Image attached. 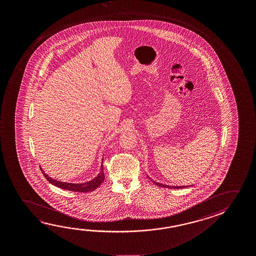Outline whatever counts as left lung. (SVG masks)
Wrapping results in <instances>:
<instances>
[{
	"label": "left lung",
	"instance_id": "1",
	"mask_svg": "<svg viewBox=\"0 0 256 256\" xmlns=\"http://www.w3.org/2000/svg\"><path fill=\"white\" fill-rule=\"evenodd\" d=\"M151 180V178H150ZM154 183H155V184H157V186H160V188H188V186H168V184H160V183H158V182H155V181H154Z\"/></svg>",
	"mask_w": 256,
	"mask_h": 256
}]
</instances>
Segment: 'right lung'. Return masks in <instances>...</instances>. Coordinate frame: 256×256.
Segmentation results:
<instances>
[{
    "label": "right lung",
    "instance_id": "add662e5",
    "mask_svg": "<svg viewBox=\"0 0 256 256\" xmlns=\"http://www.w3.org/2000/svg\"><path fill=\"white\" fill-rule=\"evenodd\" d=\"M41 170H42L44 176H46V178L50 182V184H54L55 186H58L60 188L65 189V190H68V191H73V192H80V193L90 192V191L96 189L104 180V173L102 164L101 165V170L99 172V174L94 180L88 181V182H84V183H80V184L56 180H54L52 178L48 176L46 173L42 170V168H41Z\"/></svg>",
    "mask_w": 256,
    "mask_h": 256
}]
</instances>
